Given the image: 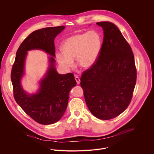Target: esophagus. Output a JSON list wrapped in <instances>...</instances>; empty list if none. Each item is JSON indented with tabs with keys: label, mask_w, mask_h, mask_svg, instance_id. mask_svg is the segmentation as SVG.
Segmentation results:
<instances>
[{
	"label": "esophagus",
	"mask_w": 154,
	"mask_h": 154,
	"mask_svg": "<svg viewBox=\"0 0 154 154\" xmlns=\"http://www.w3.org/2000/svg\"><path fill=\"white\" fill-rule=\"evenodd\" d=\"M75 80H76V83H77V84H79V83H80V79L78 77V76H75Z\"/></svg>",
	"instance_id": "1"
}]
</instances>
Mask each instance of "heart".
<instances>
[{
	"label": "heart",
	"mask_w": 154,
	"mask_h": 154,
	"mask_svg": "<svg viewBox=\"0 0 154 154\" xmlns=\"http://www.w3.org/2000/svg\"><path fill=\"white\" fill-rule=\"evenodd\" d=\"M103 47L101 34L95 30L75 34L66 38L62 44L63 53L56 54L58 63L65 69L73 67V59L85 69L94 66L97 61Z\"/></svg>",
	"instance_id": "heart-1"
}]
</instances>
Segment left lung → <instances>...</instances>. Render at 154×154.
<instances>
[{"mask_svg": "<svg viewBox=\"0 0 154 154\" xmlns=\"http://www.w3.org/2000/svg\"><path fill=\"white\" fill-rule=\"evenodd\" d=\"M97 24L104 30L100 55L81 78L86 104L91 112L110 120L129 106L136 82V69L132 48L117 26L110 22Z\"/></svg>", "mask_w": 154, "mask_h": 154, "instance_id": "1", "label": "left lung"}]
</instances>
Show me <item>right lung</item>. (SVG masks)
Listing matches in <instances>:
<instances>
[{
  "instance_id": "obj_1",
  "label": "right lung",
  "mask_w": 154,
  "mask_h": 154,
  "mask_svg": "<svg viewBox=\"0 0 154 154\" xmlns=\"http://www.w3.org/2000/svg\"><path fill=\"white\" fill-rule=\"evenodd\" d=\"M65 26L47 27L31 33L20 45L11 71V81L14 98L26 114L42 125L58 122L66 111L71 89L76 85L72 73L60 75L54 67V38ZM42 49L51 56L49 67L40 82V89L34 94H28L23 89L20 80L24 74V65L27 51Z\"/></svg>"
}]
</instances>
